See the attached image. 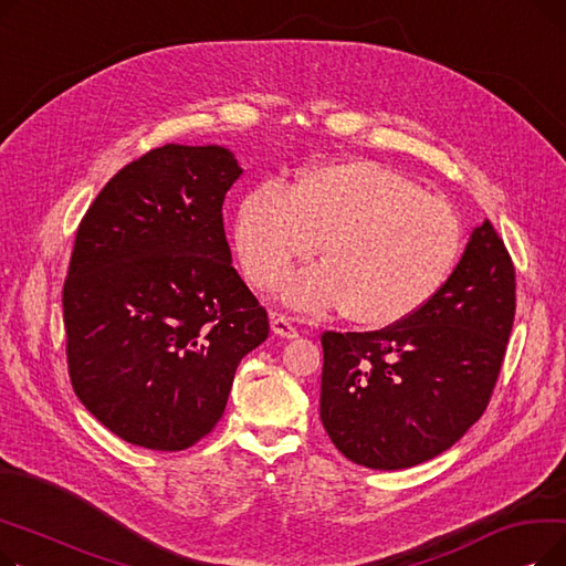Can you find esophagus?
<instances>
[{"mask_svg":"<svg viewBox=\"0 0 566 566\" xmlns=\"http://www.w3.org/2000/svg\"><path fill=\"white\" fill-rule=\"evenodd\" d=\"M271 328H273L275 335H280L284 339H295V337H298V331H295V325L284 314H273L271 316Z\"/></svg>","mask_w":566,"mask_h":566,"instance_id":"1","label":"esophagus"}]
</instances>
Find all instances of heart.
<instances>
[{
	"instance_id": "heart-1",
	"label": "heart",
	"mask_w": 566,
	"mask_h": 566,
	"mask_svg": "<svg viewBox=\"0 0 566 566\" xmlns=\"http://www.w3.org/2000/svg\"><path fill=\"white\" fill-rule=\"evenodd\" d=\"M235 252L252 284L273 286L295 261L325 263L282 284L303 312L346 307L365 325L420 312L448 284L463 252L454 208L408 176L369 160L318 165L289 190L252 188L235 211Z\"/></svg>"
}]
</instances>
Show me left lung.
I'll use <instances>...</instances> for the list:
<instances>
[{"instance_id":"left-lung-1","label":"left lung","mask_w":566,"mask_h":566,"mask_svg":"<svg viewBox=\"0 0 566 566\" xmlns=\"http://www.w3.org/2000/svg\"><path fill=\"white\" fill-rule=\"evenodd\" d=\"M514 312V263L484 220L420 312L376 333H323L321 422L335 448L371 470L450 450L486 410Z\"/></svg>"}]
</instances>
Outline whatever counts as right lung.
Segmentation results:
<instances>
[{"mask_svg":"<svg viewBox=\"0 0 566 566\" xmlns=\"http://www.w3.org/2000/svg\"><path fill=\"white\" fill-rule=\"evenodd\" d=\"M224 146L165 144L126 165L80 222L64 284L73 390L118 438L186 450L222 418L268 314L231 265Z\"/></svg>","mask_w":566,"mask_h":566,"instance_id":"add662e5","label":"right lung"}]
</instances>
